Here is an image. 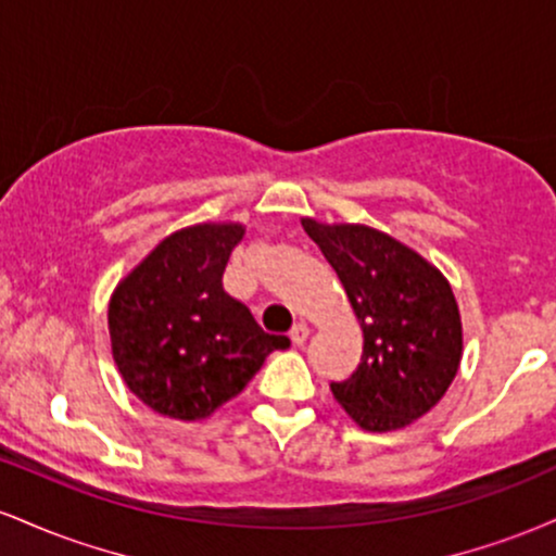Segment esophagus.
<instances>
[{
	"label": "esophagus",
	"instance_id": "esophagus-1",
	"mask_svg": "<svg viewBox=\"0 0 556 556\" xmlns=\"http://www.w3.org/2000/svg\"><path fill=\"white\" fill-rule=\"evenodd\" d=\"M308 337H311V327L305 321H298L295 327L290 329L292 344H305V342H308Z\"/></svg>",
	"mask_w": 556,
	"mask_h": 556
}]
</instances>
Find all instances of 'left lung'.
Instances as JSON below:
<instances>
[{
    "label": "left lung",
    "instance_id": "1",
    "mask_svg": "<svg viewBox=\"0 0 556 556\" xmlns=\"http://www.w3.org/2000/svg\"><path fill=\"white\" fill-rule=\"evenodd\" d=\"M363 329L358 368L331 394L366 431H394L431 410L463 358L455 292L413 248L366 225L303 219Z\"/></svg>",
    "mask_w": 556,
    "mask_h": 556
}]
</instances>
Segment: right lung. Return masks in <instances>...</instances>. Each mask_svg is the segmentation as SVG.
I'll return each instance as SVG.
<instances>
[{
    "mask_svg": "<svg viewBox=\"0 0 556 556\" xmlns=\"http://www.w3.org/2000/svg\"><path fill=\"white\" fill-rule=\"evenodd\" d=\"M242 235L235 222L177 229L114 287V363L127 389L159 416L208 418L238 397L266 355L290 348L222 287Z\"/></svg>",
    "mask_w": 556,
    "mask_h": 556,
    "instance_id": "right-lung-1",
    "label": "right lung"
}]
</instances>
